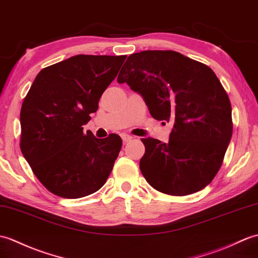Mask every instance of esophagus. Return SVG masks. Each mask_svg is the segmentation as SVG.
<instances>
[{
    "instance_id": "34e87169",
    "label": "esophagus",
    "mask_w": 258,
    "mask_h": 258,
    "mask_svg": "<svg viewBox=\"0 0 258 258\" xmlns=\"http://www.w3.org/2000/svg\"><path fill=\"white\" fill-rule=\"evenodd\" d=\"M121 137H122V140H123V143H128V142H131L132 140H133V137H132L131 135H128V134H122Z\"/></svg>"
}]
</instances>
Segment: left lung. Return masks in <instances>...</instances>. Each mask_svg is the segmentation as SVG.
I'll return each mask as SVG.
<instances>
[{
    "instance_id": "obj_1",
    "label": "left lung",
    "mask_w": 258,
    "mask_h": 258,
    "mask_svg": "<svg viewBox=\"0 0 258 258\" xmlns=\"http://www.w3.org/2000/svg\"><path fill=\"white\" fill-rule=\"evenodd\" d=\"M123 67L117 82L141 94L154 118L173 123L168 143L142 139L143 176L171 196L206 188L223 163L233 131L230 99L218 77L172 50L133 53Z\"/></svg>"
}]
</instances>
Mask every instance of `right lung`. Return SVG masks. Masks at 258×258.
<instances>
[{
    "mask_svg": "<svg viewBox=\"0 0 258 258\" xmlns=\"http://www.w3.org/2000/svg\"><path fill=\"white\" fill-rule=\"evenodd\" d=\"M126 56L77 55L39 71L21 110V151L53 195L78 199L106 181L122 147L116 134L83 133Z\"/></svg>",
    "mask_w": 258,
    "mask_h": 258,
    "instance_id": "add662e5",
    "label": "right lung"
}]
</instances>
